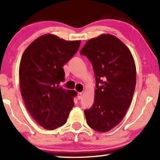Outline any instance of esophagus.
Segmentation results:
<instances>
[{"label": "esophagus", "instance_id": "34e87169", "mask_svg": "<svg viewBox=\"0 0 160 160\" xmlns=\"http://www.w3.org/2000/svg\"><path fill=\"white\" fill-rule=\"evenodd\" d=\"M82 92H80V93H78V99H81L82 98Z\"/></svg>", "mask_w": 160, "mask_h": 160}]
</instances>
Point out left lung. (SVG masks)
<instances>
[{
  "label": "left lung",
  "instance_id": "8db88e82",
  "mask_svg": "<svg viewBox=\"0 0 160 160\" xmlns=\"http://www.w3.org/2000/svg\"><path fill=\"white\" fill-rule=\"evenodd\" d=\"M92 62L97 81L92 107L85 111L88 126L107 132L122 121L131 104L136 68L129 48L115 36L103 34L80 51Z\"/></svg>",
  "mask_w": 160,
  "mask_h": 160
}]
</instances>
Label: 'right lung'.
<instances>
[{"mask_svg":"<svg viewBox=\"0 0 160 160\" xmlns=\"http://www.w3.org/2000/svg\"><path fill=\"white\" fill-rule=\"evenodd\" d=\"M80 43L46 34L32 42L22 56V97L29 114L47 130L64 125L74 107L77 92L65 90L59 83L64 80L63 66L77 52Z\"/></svg>","mask_w":160,"mask_h":160,"instance_id":"obj_1","label":"right lung"}]
</instances>
